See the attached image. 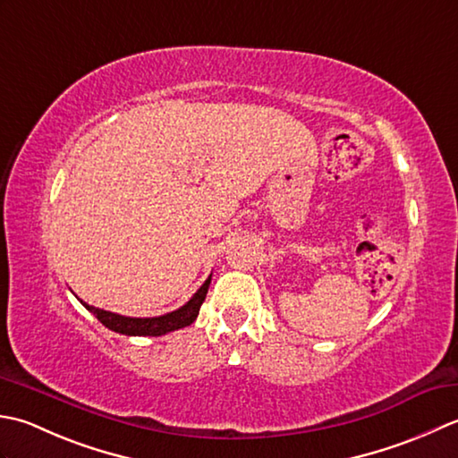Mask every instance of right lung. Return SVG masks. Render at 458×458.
I'll return each instance as SVG.
<instances>
[{
  "mask_svg": "<svg viewBox=\"0 0 458 458\" xmlns=\"http://www.w3.org/2000/svg\"><path fill=\"white\" fill-rule=\"evenodd\" d=\"M209 283H211V275L208 281L199 286V291L191 296L190 302H185L182 308H177L174 312L156 316V318H130V316H120L114 312L102 310V308L89 306L82 301L81 302L89 312L97 316L98 322H102V326H106V328L112 332H118L124 335H164L167 332L180 330V328H185V326L193 324V320L198 318L205 296H208Z\"/></svg>",
  "mask_w": 458,
  "mask_h": 458,
  "instance_id": "obj_1",
  "label": "right lung"
}]
</instances>
